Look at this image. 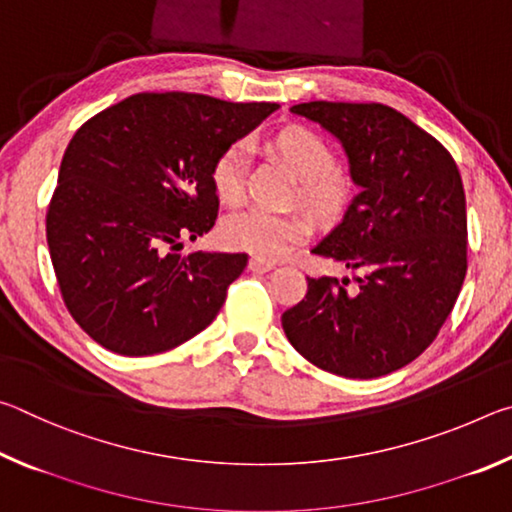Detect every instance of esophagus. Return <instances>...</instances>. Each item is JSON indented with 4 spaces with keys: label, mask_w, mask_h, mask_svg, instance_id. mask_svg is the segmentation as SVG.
<instances>
[{
    "label": "esophagus",
    "mask_w": 512,
    "mask_h": 512,
    "mask_svg": "<svg viewBox=\"0 0 512 512\" xmlns=\"http://www.w3.org/2000/svg\"><path fill=\"white\" fill-rule=\"evenodd\" d=\"M275 264L273 262H268V259H262V257H250V262H248V268L250 271H257V273H266V271H271Z\"/></svg>",
    "instance_id": "1"
}]
</instances>
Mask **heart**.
Segmentation results:
<instances>
[{
	"mask_svg": "<svg viewBox=\"0 0 512 512\" xmlns=\"http://www.w3.org/2000/svg\"><path fill=\"white\" fill-rule=\"evenodd\" d=\"M277 160L298 178V201L318 219H336L354 196L350 171L334 164V153L323 137L305 126H287L271 142ZM246 151L230 144L214 160L210 180L216 198L225 205H237L244 196ZM309 221L302 214H275L264 210L235 212L221 225V237L235 250H246L262 259H280L293 246L309 237Z\"/></svg>",
	"mask_w": 512,
	"mask_h": 512,
	"instance_id": "heart-1",
	"label": "heart"
}]
</instances>
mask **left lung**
<instances>
[{"instance_id": "8db88e82", "label": "left lung", "mask_w": 512, "mask_h": 512, "mask_svg": "<svg viewBox=\"0 0 512 512\" xmlns=\"http://www.w3.org/2000/svg\"><path fill=\"white\" fill-rule=\"evenodd\" d=\"M293 115L343 144L361 192L311 248L354 271L307 277V296L282 314L302 357L334 375L372 379L429 348L467 273V214L452 155L409 117L381 103L309 101Z\"/></svg>"}]
</instances>
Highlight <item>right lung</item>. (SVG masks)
<instances>
[{
	"mask_svg": "<svg viewBox=\"0 0 512 512\" xmlns=\"http://www.w3.org/2000/svg\"><path fill=\"white\" fill-rule=\"evenodd\" d=\"M273 110L142 92L76 131L47 210V244L65 307L103 348L167 352L219 314L248 255L176 248L214 228L212 164Z\"/></svg>",
	"mask_w": 512,
	"mask_h": 512,
	"instance_id": "add662e5",
	"label": "right lung"
}]
</instances>
